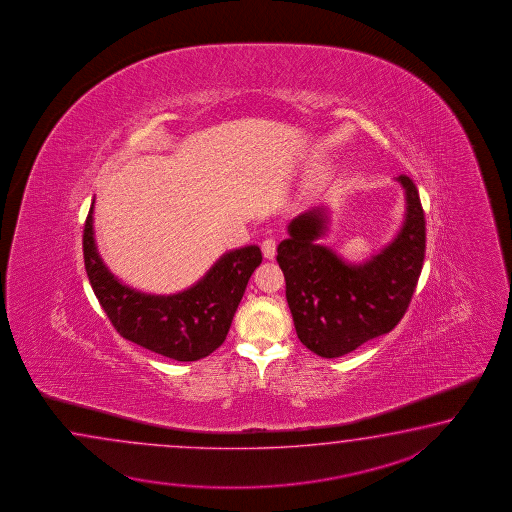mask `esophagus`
Returning <instances> with one entry per match:
<instances>
[{
	"mask_svg": "<svg viewBox=\"0 0 512 512\" xmlns=\"http://www.w3.org/2000/svg\"><path fill=\"white\" fill-rule=\"evenodd\" d=\"M261 251H263V256H265L267 260H274V256H276V241L272 240V238L263 240V243H261Z\"/></svg>",
	"mask_w": 512,
	"mask_h": 512,
	"instance_id": "34e87169",
	"label": "esophagus"
}]
</instances>
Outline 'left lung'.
I'll return each mask as SVG.
<instances>
[{"mask_svg": "<svg viewBox=\"0 0 512 512\" xmlns=\"http://www.w3.org/2000/svg\"><path fill=\"white\" fill-rule=\"evenodd\" d=\"M404 188L403 227L388 245L362 263H351L318 240L324 238L329 208L315 207L289 223L276 260L285 276V296L296 335L305 348L337 359L401 322L423 269L425 212L414 181Z\"/></svg>", "mask_w": 512, "mask_h": 512, "instance_id": "obj_1", "label": "left lung"}]
</instances>
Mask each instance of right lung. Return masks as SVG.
I'll use <instances>...</instances> for the list:
<instances>
[{"instance_id": "add662e5", "label": "right lung", "mask_w": 512, "mask_h": 512, "mask_svg": "<svg viewBox=\"0 0 512 512\" xmlns=\"http://www.w3.org/2000/svg\"><path fill=\"white\" fill-rule=\"evenodd\" d=\"M82 245L89 283L120 337L179 362L208 357L225 342L249 278L261 263L260 247L247 245L225 252L181 293L146 294L120 282L100 258L93 205Z\"/></svg>"}]
</instances>
